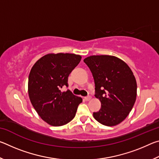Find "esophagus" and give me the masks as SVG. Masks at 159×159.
Masks as SVG:
<instances>
[{
    "instance_id": "esophagus-1",
    "label": "esophagus",
    "mask_w": 159,
    "mask_h": 159,
    "mask_svg": "<svg viewBox=\"0 0 159 159\" xmlns=\"http://www.w3.org/2000/svg\"><path fill=\"white\" fill-rule=\"evenodd\" d=\"M85 100L86 101H90L91 99H92V98H91V96H88V97H85Z\"/></svg>"
}]
</instances>
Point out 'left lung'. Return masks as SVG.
<instances>
[{
	"label": "left lung",
	"mask_w": 159,
	"mask_h": 159,
	"mask_svg": "<svg viewBox=\"0 0 159 159\" xmlns=\"http://www.w3.org/2000/svg\"><path fill=\"white\" fill-rule=\"evenodd\" d=\"M83 61L92 72L95 95L101 109L93 113L101 124H119L133 109L137 97V83L130 67L114 56L93 55Z\"/></svg>",
	"instance_id": "obj_1"
}]
</instances>
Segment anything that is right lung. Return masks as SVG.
<instances>
[{"instance_id": "obj_1", "label": "right lung", "mask_w": 159, "mask_h": 159, "mask_svg": "<svg viewBox=\"0 0 159 159\" xmlns=\"http://www.w3.org/2000/svg\"><path fill=\"white\" fill-rule=\"evenodd\" d=\"M81 56L75 54H48L39 59L29 76L28 93L34 108L44 121L52 126L68 123L76 115L82 98L68 87V77L79 64Z\"/></svg>"}]
</instances>
